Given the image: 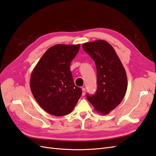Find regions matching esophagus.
I'll use <instances>...</instances> for the list:
<instances>
[{
	"mask_svg": "<svg viewBox=\"0 0 156 156\" xmlns=\"http://www.w3.org/2000/svg\"><path fill=\"white\" fill-rule=\"evenodd\" d=\"M86 94V89L84 88H82V96H84Z\"/></svg>",
	"mask_w": 156,
	"mask_h": 156,
	"instance_id": "1",
	"label": "esophagus"
}]
</instances>
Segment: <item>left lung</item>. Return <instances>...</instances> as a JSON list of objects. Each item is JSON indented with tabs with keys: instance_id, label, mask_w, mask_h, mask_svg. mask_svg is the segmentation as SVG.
I'll list each match as a JSON object with an SVG mask.
<instances>
[{
	"instance_id": "1",
	"label": "left lung",
	"mask_w": 156,
	"mask_h": 156,
	"mask_svg": "<svg viewBox=\"0 0 156 156\" xmlns=\"http://www.w3.org/2000/svg\"><path fill=\"white\" fill-rule=\"evenodd\" d=\"M84 51L95 62L97 90L87 95L95 110L108 115L123 100L127 87L126 70L112 45L104 40H96L82 45Z\"/></svg>"
}]
</instances>
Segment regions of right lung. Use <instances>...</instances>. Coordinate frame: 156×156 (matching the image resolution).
<instances>
[{"label": "right lung", "mask_w": 156, "mask_h": 156, "mask_svg": "<svg viewBox=\"0 0 156 156\" xmlns=\"http://www.w3.org/2000/svg\"><path fill=\"white\" fill-rule=\"evenodd\" d=\"M80 44H57L46 51L31 73L30 87L35 100L44 111L56 116L73 111L82 94L75 85L70 64Z\"/></svg>", "instance_id": "obj_1"}]
</instances>
